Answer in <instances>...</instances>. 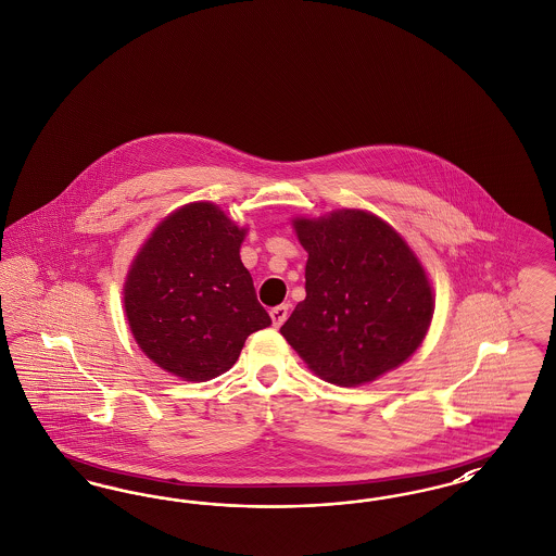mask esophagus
<instances>
[{"label": "esophagus", "mask_w": 556, "mask_h": 556, "mask_svg": "<svg viewBox=\"0 0 556 556\" xmlns=\"http://www.w3.org/2000/svg\"><path fill=\"white\" fill-rule=\"evenodd\" d=\"M270 320H273V327L275 329H279L283 323H286V318H288V306L286 304H281V306H275V308H270Z\"/></svg>", "instance_id": "34e87169"}]
</instances>
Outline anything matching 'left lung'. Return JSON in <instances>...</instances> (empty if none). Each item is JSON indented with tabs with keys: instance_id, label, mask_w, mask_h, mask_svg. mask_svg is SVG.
Wrapping results in <instances>:
<instances>
[{
	"instance_id": "1",
	"label": "left lung",
	"mask_w": 556,
	"mask_h": 556,
	"mask_svg": "<svg viewBox=\"0 0 556 556\" xmlns=\"http://www.w3.org/2000/svg\"><path fill=\"white\" fill-rule=\"evenodd\" d=\"M306 261V298L281 334L312 372L359 387L400 368L422 345L434 288L391 223L362 208L293 217Z\"/></svg>"
}]
</instances>
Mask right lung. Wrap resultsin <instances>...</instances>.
I'll return each mask as SVG.
<instances>
[{
  "mask_svg": "<svg viewBox=\"0 0 556 556\" xmlns=\"http://www.w3.org/2000/svg\"><path fill=\"white\" fill-rule=\"evenodd\" d=\"M248 227L219 204L172 211L138 248L124 279V312L142 354L174 377L227 372L248 334L270 325L240 258Z\"/></svg>",
  "mask_w": 556,
  "mask_h": 556,
  "instance_id": "right-lung-1",
  "label": "right lung"
}]
</instances>
